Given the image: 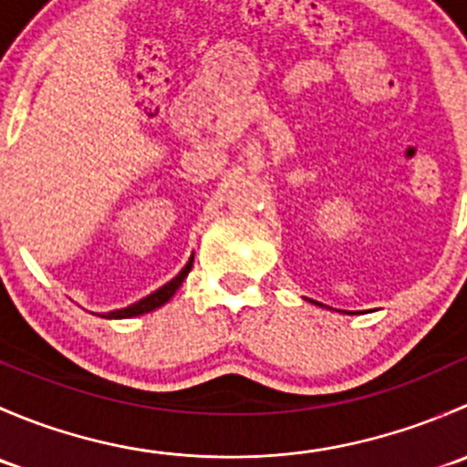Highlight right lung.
<instances>
[{"label": "right lung", "instance_id": "add662e5", "mask_svg": "<svg viewBox=\"0 0 467 467\" xmlns=\"http://www.w3.org/2000/svg\"><path fill=\"white\" fill-rule=\"evenodd\" d=\"M192 264H194V257H192L190 262H187V266L182 268L181 273H178L176 277H173L171 282H167L164 286H160L158 291H153L150 296H146V298L140 300V303L130 305V307H124V309H117V312H110L106 314V318H130V317H140V314H146V312H153V309L162 307L164 303H167L169 298H171L173 294H176L178 286L182 285V280L187 277V273L192 271Z\"/></svg>", "mask_w": 467, "mask_h": 467}]
</instances>
